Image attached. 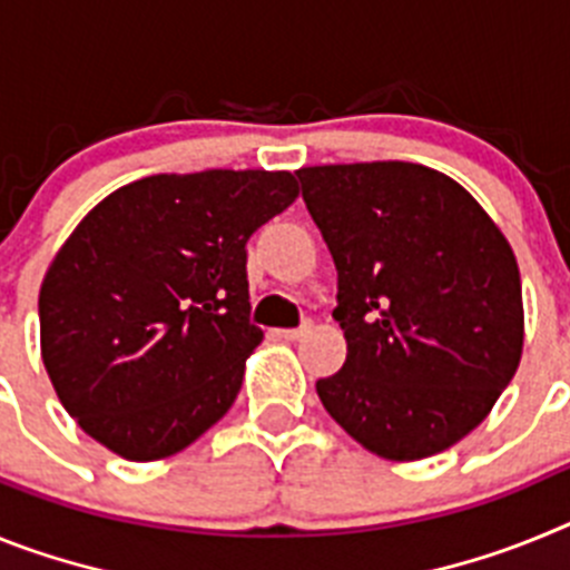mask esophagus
<instances>
[{
  "instance_id": "1",
  "label": "esophagus",
  "mask_w": 570,
  "mask_h": 570,
  "mask_svg": "<svg viewBox=\"0 0 570 570\" xmlns=\"http://www.w3.org/2000/svg\"><path fill=\"white\" fill-rule=\"evenodd\" d=\"M311 328H314V325H311V322H302L299 328L279 331V336H282V340H288V342H299V340H305V336L311 334Z\"/></svg>"
}]
</instances>
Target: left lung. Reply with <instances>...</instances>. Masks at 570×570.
<instances>
[{"mask_svg": "<svg viewBox=\"0 0 570 570\" xmlns=\"http://www.w3.org/2000/svg\"><path fill=\"white\" fill-rule=\"evenodd\" d=\"M340 274L342 371L322 405L362 448L414 462L491 414L525 340L517 256L482 205L416 163L296 170Z\"/></svg>", "mask_w": 570, "mask_h": 570, "instance_id": "1", "label": "left lung"}]
</instances>
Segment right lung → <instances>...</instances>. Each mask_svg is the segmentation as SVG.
I'll use <instances>...</instances> for the list:
<instances>
[{"instance_id": "obj_1", "label": "right lung", "mask_w": 570, "mask_h": 570, "mask_svg": "<svg viewBox=\"0 0 570 570\" xmlns=\"http://www.w3.org/2000/svg\"><path fill=\"white\" fill-rule=\"evenodd\" d=\"M296 196L288 170L156 174L73 228L39 288V342L85 434L154 462L228 414L262 342L245 245Z\"/></svg>"}]
</instances>
